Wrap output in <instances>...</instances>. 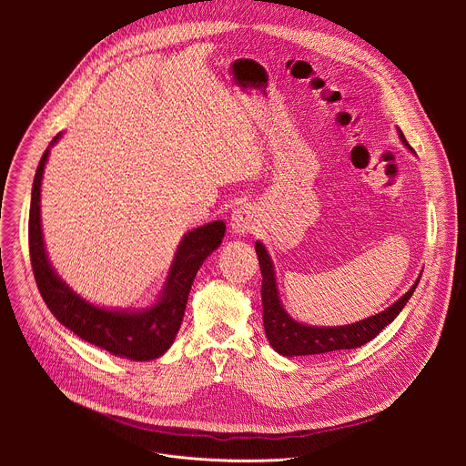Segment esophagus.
I'll return each mask as SVG.
<instances>
[{"label": "esophagus", "mask_w": 466, "mask_h": 466, "mask_svg": "<svg viewBox=\"0 0 466 466\" xmlns=\"http://www.w3.org/2000/svg\"><path fill=\"white\" fill-rule=\"evenodd\" d=\"M258 228V218H256V212L243 205L239 208H236L232 212V218H230V232L232 236H247V234H252L254 230Z\"/></svg>", "instance_id": "esophagus-1"}]
</instances>
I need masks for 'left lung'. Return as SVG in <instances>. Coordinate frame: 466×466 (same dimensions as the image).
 I'll use <instances>...</instances> for the list:
<instances>
[{"instance_id": "left-lung-1", "label": "left lung", "mask_w": 466, "mask_h": 466, "mask_svg": "<svg viewBox=\"0 0 466 466\" xmlns=\"http://www.w3.org/2000/svg\"><path fill=\"white\" fill-rule=\"evenodd\" d=\"M398 130V138L413 153V147L404 138L402 130ZM259 271H261V306H263V326L265 336H268L269 345L286 358L293 356H313V354H326V352H338V350H350L358 349L369 341H372L380 331L389 326L396 315L404 309L408 300L411 299L413 291L417 289L420 277L410 288L406 295H402L394 304L385 308L383 311L361 319L352 324L345 326H311L295 320L284 308L277 286V273L273 259L261 241L254 243Z\"/></svg>"}]
</instances>
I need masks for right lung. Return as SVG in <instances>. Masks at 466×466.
I'll list each match as a JSON object with an SVG mask.
<instances>
[{"instance_id":"1","label":"right lung","mask_w":466,"mask_h":466,"mask_svg":"<svg viewBox=\"0 0 466 466\" xmlns=\"http://www.w3.org/2000/svg\"><path fill=\"white\" fill-rule=\"evenodd\" d=\"M60 137L62 132H58L44 151L31 191L29 254L38 291L55 319L90 345L132 361L160 358L169 350L177 338L193 279L201 269L203 261L219 248L227 225L218 219L182 236L164 288L151 306L130 309L92 304L58 277L49 261L42 234L40 186L49 149L60 140Z\"/></svg>"}]
</instances>
